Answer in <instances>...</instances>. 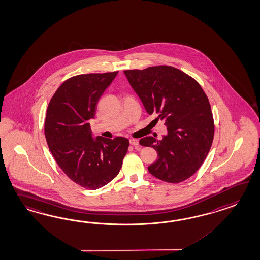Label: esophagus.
Returning <instances> with one entry per match:
<instances>
[{
	"label": "esophagus",
	"mask_w": 260,
	"mask_h": 260,
	"mask_svg": "<svg viewBox=\"0 0 260 260\" xmlns=\"http://www.w3.org/2000/svg\"><path fill=\"white\" fill-rule=\"evenodd\" d=\"M130 144L132 146H139V140L138 139H130Z\"/></svg>",
	"instance_id": "esophagus-1"
}]
</instances>
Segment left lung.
<instances>
[{
    "mask_svg": "<svg viewBox=\"0 0 260 260\" xmlns=\"http://www.w3.org/2000/svg\"><path fill=\"white\" fill-rule=\"evenodd\" d=\"M149 114L168 128L161 140L147 137L139 144L152 147L158 159L148 168L157 179L179 183L193 176L211 150L214 121L200 83L170 66L123 71ZM154 120V121H155Z\"/></svg>",
    "mask_w": 260,
    "mask_h": 260,
    "instance_id": "obj_1",
    "label": "left lung"
}]
</instances>
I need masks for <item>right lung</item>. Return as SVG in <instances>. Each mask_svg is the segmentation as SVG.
Here are the masks:
<instances>
[{
  "label": "right lung",
  "instance_id": "obj_1",
  "mask_svg": "<svg viewBox=\"0 0 260 260\" xmlns=\"http://www.w3.org/2000/svg\"><path fill=\"white\" fill-rule=\"evenodd\" d=\"M118 71L74 76L62 82L49 101L45 137L63 173L81 187H103L119 174L129 140L91 138L88 121L94 117L99 98Z\"/></svg>",
  "mask_w": 260,
  "mask_h": 260
}]
</instances>
